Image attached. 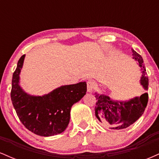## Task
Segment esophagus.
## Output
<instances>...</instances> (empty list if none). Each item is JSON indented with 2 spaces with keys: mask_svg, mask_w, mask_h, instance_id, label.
<instances>
[{
  "mask_svg": "<svg viewBox=\"0 0 159 159\" xmlns=\"http://www.w3.org/2000/svg\"><path fill=\"white\" fill-rule=\"evenodd\" d=\"M94 82L92 81H88L87 82V92L91 93L93 92L94 88Z\"/></svg>",
  "mask_w": 159,
  "mask_h": 159,
  "instance_id": "esophagus-1",
  "label": "esophagus"
}]
</instances>
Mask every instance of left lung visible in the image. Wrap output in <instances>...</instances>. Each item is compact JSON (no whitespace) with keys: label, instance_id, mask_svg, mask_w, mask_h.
Returning <instances> with one entry per match:
<instances>
[{"label":"left lung","instance_id":"8db88e82","mask_svg":"<svg viewBox=\"0 0 159 159\" xmlns=\"http://www.w3.org/2000/svg\"><path fill=\"white\" fill-rule=\"evenodd\" d=\"M132 52L133 58L138 61L143 71L140 84L144 89L147 90L149 79L143 65V58L134 49H132ZM148 93H145L140 97H135L128 102H118L112 101L109 96L105 95L96 94L97 102L95 107V114L98 121L111 129H125L142 116L148 103Z\"/></svg>","mask_w":159,"mask_h":159}]
</instances>
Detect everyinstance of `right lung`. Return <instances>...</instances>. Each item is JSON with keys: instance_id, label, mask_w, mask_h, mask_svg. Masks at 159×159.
<instances>
[{"instance_id": "right-lung-1", "label": "right lung", "mask_w": 159, "mask_h": 159, "mask_svg": "<svg viewBox=\"0 0 159 159\" xmlns=\"http://www.w3.org/2000/svg\"><path fill=\"white\" fill-rule=\"evenodd\" d=\"M25 56L20 57L12 75L10 96L17 116L26 129L34 134L44 137L60 134L69 123L71 107L86 94L87 84L62 86L43 96L27 95L19 85Z\"/></svg>"}]
</instances>
